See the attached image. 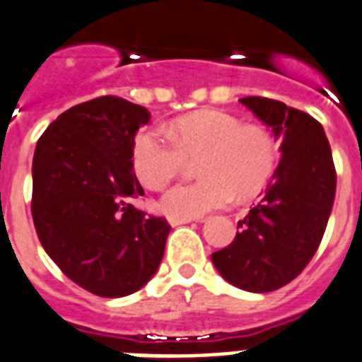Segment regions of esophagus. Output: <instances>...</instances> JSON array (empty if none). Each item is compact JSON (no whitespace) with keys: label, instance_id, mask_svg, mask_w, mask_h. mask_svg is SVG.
<instances>
[{"label":"esophagus","instance_id":"esophagus-1","mask_svg":"<svg viewBox=\"0 0 362 362\" xmlns=\"http://www.w3.org/2000/svg\"><path fill=\"white\" fill-rule=\"evenodd\" d=\"M194 220H196V222H203V218H174V216H170L168 218V222H170V226H183V223H190V222H194Z\"/></svg>","mask_w":362,"mask_h":362}]
</instances>
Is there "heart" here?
<instances>
[{
  "mask_svg": "<svg viewBox=\"0 0 362 362\" xmlns=\"http://www.w3.org/2000/svg\"><path fill=\"white\" fill-rule=\"evenodd\" d=\"M133 170L149 190L168 187L187 166L198 160L196 183L179 185L160 209L174 218H202L226 209L235 196L261 192L276 172L279 144L276 134L259 124H244L228 110L202 109L166 127L146 129L133 142Z\"/></svg>",
  "mask_w": 362,
  "mask_h": 362,
  "instance_id": "obj_1",
  "label": "heart"
}]
</instances>
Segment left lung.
I'll use <instances>...</instances> for the list:
<instances>
[{"label": "left lung", "instance_id": "1", "mask_svg": "<svg viewBox=\"0 0 362 362\" xmlns=\"http://www.w3.org/2000/svg\"><path fill=\"white\" fill-rule=\"evenodd\" d=\"M240 103L283 139L281 160L261 202L238 222L235 240L211 257L231 285L272 292L300 276L320 246L337 172L324 127L313 116L261 95Z\"/></svg>", "mask_w": 362, "mask_h": 362}]
</instances>
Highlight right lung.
I'll return each mask as SVG.
<instances>
[{"instance_id": "add662e5", "label": "right lung", "mask_w": 362, "mask_h": 362, "mask_svg": "<svg viewBox=\"0 0 362 362\" xmlns=\"http://www.w3.org/2000/svg\"><path fill=\"white\" fill-rule=\"evenodd\" d=\"M148 122L142 105L101 95L52 122L33 157L38 240L64 276L101 298L140 291L159 268L172 229L131 203L144 194L131 153Z\"/></svg>"}]
</instances>
